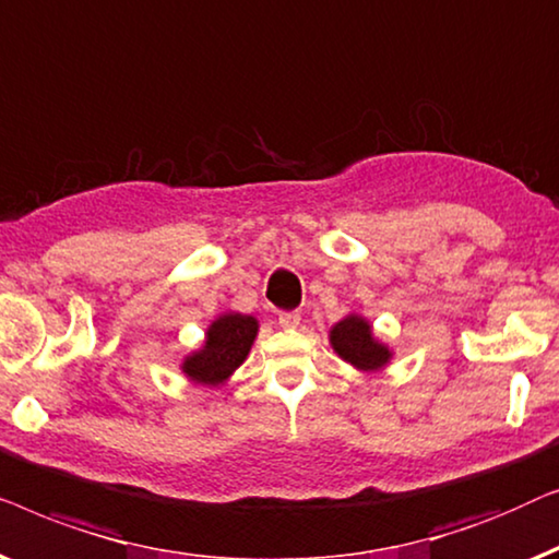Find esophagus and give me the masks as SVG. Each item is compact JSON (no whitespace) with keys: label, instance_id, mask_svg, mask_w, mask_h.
<instances>
[{"label":"esophagus","instance_id":"obj_1","mask_svg":"<svg viewBox=\"0 0 559 559\" xmlns=\"http://www.w3.org/2000/svg\"><path fill=\"white\" fill-rule=\"evenodd\" d=\"M278 324H281V326H286V329H294V326L301 324V313H298V311L281 313V317H278Z\"/></svg>","mask_w":559,"mask_h":559}]
</instances>
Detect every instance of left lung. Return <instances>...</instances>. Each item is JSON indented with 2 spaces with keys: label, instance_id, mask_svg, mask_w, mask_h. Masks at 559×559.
Returning <instances> with one entry per match:
<instances>
[{
  "label": "left lung",
  "instance_id": "obj_1",
  "mask_svg": "<svg viewBox=\"0 0 559 559\" xmlns=\"http://www.w3.org/2000/svg\"><path fill=\"white\" fill-rule=\"evenodd\" d=\"M329 344H332L336 357L367 374L390 367L392 357H395L390 344L374 336L372 321L357 311H349L347 317L329 329Z\"/></svg>",
  "mask_w": 559,
  "mask_h": 559
}]
</instances>
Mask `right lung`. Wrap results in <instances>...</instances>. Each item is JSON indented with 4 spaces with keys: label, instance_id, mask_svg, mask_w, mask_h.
I'll use <instances>...</instances> for the list:
<instances>
[{
    "label": "right lung",
    "instance_id": "right-lung-1",
    "mask_svg": "<svg viewBox=\"0 0 559 559\" xmlns=\"http://www.w3.org/2000/svg\"><path fill=\"white\" fill-rule=\"evenodd\" d=\"M255 317L240 311H225L204 329V342L179 361V369L192 384L202 388H223L248 359L258 336Z\"/></svg>",
    "mask_w": 559,
    "mask_h": 559
}]
</instances>
